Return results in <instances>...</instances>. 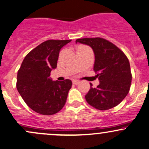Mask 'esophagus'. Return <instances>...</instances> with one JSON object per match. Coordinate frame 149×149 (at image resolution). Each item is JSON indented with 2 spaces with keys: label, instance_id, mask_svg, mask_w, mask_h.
Listing matches in <instances>:
<instances>
[{
  "label": "esophagus",
  "instance_id": "1",
  "mask_svg": "<svg viewBox=\"0 0 149 149\" xmlns=\"http://www.w3.org/2000/svg\"><path fill=\"white\" fill-rule=\"evenodd\" d=\"M80 82L79 81H76V80H73V84H75V85H78Z\"/></svg>",
  "mask_w": 149,
  "mask_h": 149
}]
</instances>
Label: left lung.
<instances>
[{
    "label": "left lung",
    "instance_id": "obj_1",
    "mask_svg": "<svg viewBox=\"0 0 149 149\" xmlns=\"http://www.w3.org/2000/svg\"><path fill=\"white\" fill-rule=\"evenodd\" d=\"M76 42L86 45L94 53V70L100 84L90 89L85 98L93 107L107 110L119 104L128 94L132 75L130 63L124 52L108 40L100 37L78 39Z\"/></svg>",
    "mask_w": 149,
    "mask_h": 149
}]
</instances>
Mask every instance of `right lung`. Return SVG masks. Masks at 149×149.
<instances>
[{
    "label": "right lung",
    "instance_id": "right-lung-1",
    "mask_svg": "<svg viewBox=\"0 0 149 149\" xmlns=\"http://www.w3.org/2000/svg\"><path fill=\"white\" fill-rule=\"evenodd\" d=\"M70 41L49 40L41 43L26 55L18 71V91L37 113L54 115L65 105L72 81H53L49 76L57 67L60 50Z\"/></svg>",
    "mask_w": 149,
    "mask_h": 149
}]
</instances>
